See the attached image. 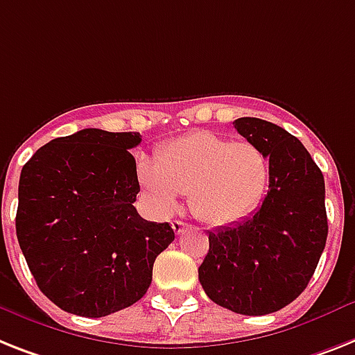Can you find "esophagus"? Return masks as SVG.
I'll use <instances>...</instances> for the list:
<instances>
[{"instance_id":"obj_1","label":"esophagus","mask_w":355,"mask_h":355,"mask_svg":"<svg viewBox=\"0 0 355 355\" xmlns=\"http://www.w3.org/2000/svg\"><path fill=\"white\" fill-rule=\"evenodd\" d=\"M172 228H174V232L180 236V234H183L184 230H189V223H183V221H172Z\"/></svg>"}]
</instances>
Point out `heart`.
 <instances>
[{"label": "heart", "instance_id": "1", "mask_svg": "<svg viewBox=\"0 0 355 355\" xmlns=\"http://www.w3.org/2000/svg\"><path fill=\"white\" fill-rule=\"evenodd\" d=\"M137 180L159 212H172L178 194H189L190 210L199 221L227 227L259 207L270 180V163L252 143H234L199 130L161 146L154 163L139 161Z\"/></svg>", "mask_w": 355, "mask_h": 355}]
</instances>
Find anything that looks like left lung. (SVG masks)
Wrapping results in <instances>:
<instances>
[{"mask_svg":"<svg viewBox=\"0 0 355 355\" xmlns=\"http://www.w3.org/2000/svg\"><path fill=\"white\" fill-rule=\"evenodd\" d=\"M234 128L268 157V192L250 218L209 232L199 283L223 309L265 315L292 303L314 276L329 236L324 180L285 128L257 118L236 119Z\"/></svg>","mask_w":355,"mask_h":355,"instance_id":"left-lung-1","label":"left lung"}]
</instances>
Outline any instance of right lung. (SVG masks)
Returning a JSON list of instances; mask_svg holds the SVG:
<instances>
[{
  "instance_id": "right-lung-1",
  "label": "right lung",
  "mask_w": 355,
  "mask_h": 355,
  "mask_svg": "<svg viewBox=\"0 0 355 355\" xmlns=\"http://www.w3.org/2000/svg\"><path fill=\"white\" fill-rule=\"evenodd\" d=\"M137 132L83 128L52 139L19 175L16 236L43 294L61 310L103 318L146 294L156 257L174 241L146 221L130 148Z\"/></svg>"
}]
</instances>
